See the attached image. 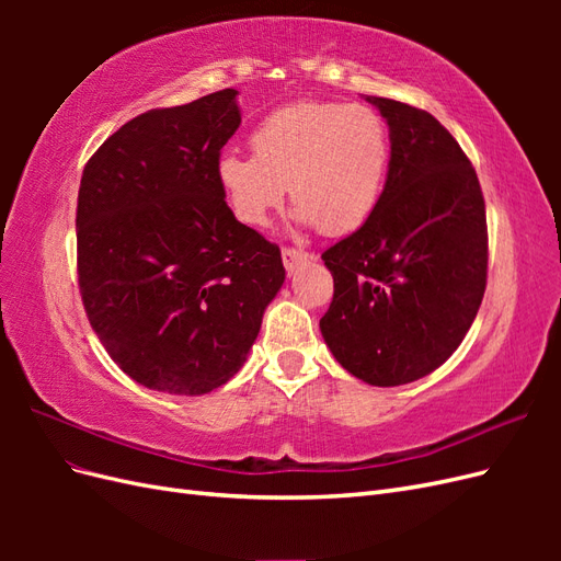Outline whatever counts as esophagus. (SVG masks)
<instances>
[{
  "instance_id": "esophagus-1",
  "label": "esophagus",
  "mask_w": 561,
  "mask_h": 561,
  "mask_svg": "<svg viewBox=\"0 0 561 561\" xmlns=\"http://www.w3.org/2000/svg\"><path fill=\"white\" fill-rule=\"evenodd\" d=\"M280 254H283V264H285V268H287V271H295L299 264H304L307 260H311V254H309V252L297 250V248H283V250H280Z\"/></svg>"
}]
</instances>
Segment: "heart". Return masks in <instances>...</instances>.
<instances>
[{
  "instance_id": "heart-1",
  "label": "heart",
  "mask_w": 561,
  "mask_h": 561,
  "mask_svg": "<svg viewBox=\"0 0 561 561\" xmlns=\"http://www.w3.org/2000/svg\"><path fill=\"white\" fill-rule=\"evenodd\" d=\"M250 147L254 157L229 149L215 168L243 225L264 227L290 186L299 225L344 236L363 227L381 198L390 140L383 118L365 105L299 100L264 116Z\"/></svg>"
}]
</instances>
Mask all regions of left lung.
Listing matches in <instances>:
<instances>
[{
    "mask_svg": "<svg viewBox=\"0 0 561 561\" xmlns=\"http://www.w3.org/2000/svg\"><path fill=\"white\" fill-rule=\"evenodd\" d=\"M388 124L390 161L367 222L322 252L334 297L328 348L369 386L431 375L463 342L486 287L480 180L428 112L367 95Z\"/></svg>",
    "mask_w": 561,
    "mask_h": 561,
    "instance_id": "obj_1",
    "label": "left lung"
}]
</instances>
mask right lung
Returning <instances> with one entry per match:
<instances>
[{
	"mask_svg": "<svg viewBox=\"0 0 561 561\" xmlns=\"http://www.w3.org/2000/svg\"><path fill=\"white\" fill-rule=\"evenodd\" d=\"M239 91L130 118L83 168L79 290L110 358L151 390L203 396L248 358L280 290L278 245L241 225L217 182Z\"/></svg>",
	"mask_w": 561,
	"mask_h": 561,
	"instance_id": "right-lung-1",
	"label": "right lung"
}]
</instances>
